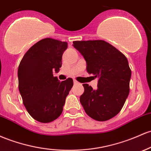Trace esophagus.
Wrapping results in <instances>:
<instances>
[{"instance_id":"obj_1","label":"esophagus","mask_w":151,"mask_h":151,"mask_svg":"<svg viewBox=\"0 0 151 151\" xmlns=\"http://www.w3.org/2000/svg\"><path fill=\"white\" fill-rule=\"evenodd\" d=\"M73 82H74V84H78V82H77V81L76 80V79H74V80H73Z\"/></svg>"}]
</instances>
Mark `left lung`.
<instances>
[{
  "label": "left lung",
  "mask_w": 151,
  "mask_h": 151,
  "mask_svg": "<svg viewBox=\"0 0 151 151\" xmlns=\"http://www.w3.org/2000/svg\"><path fill=\"white\" fill-rule=\"evenodd\" d=\"M83 56L89 74L98 77L97 89L83 84L81 104L89 117L106 121L120 112L130 92L131 70L126 57L103 40L73 41Z\"/></svg>",
  "instance_id": "left-lung-1"
}]
</instances>
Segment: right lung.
I'll return each instance as SVG.
<instances>
[{"instance_id":"add662e5","label":"right lung","mask_w":151,"mask_h":151,"mask_svg":"<svg viewBox=\"0 0 151 151\" xmlns=\"http://www.w3.org/2000/svg\"><path fill=\"white\" fill-rule=\"evenodd\" d=\"M67 43L51 38L41 39L24 54L18 69L19 89L29 115L48 123L62 114L73 79L60 81L53 71H59Z\"/></svg>"}]
</instances>
